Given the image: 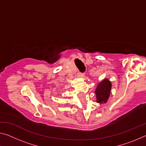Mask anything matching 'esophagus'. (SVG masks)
Listing matches in <instances>:
<instances>
[{
	"instance_id": "obj_1",
	"label": "esophagus",
	"mask_w": 146,
	"mask_h": 146,
	"mask_svg": "<svg viewBox=\"0 0 146 146\" xmlns=\"http://www.w3.org/2000/svg\"><path fill=\"white\" fill-rule=\"evenodd\" d=\"M77 76H78V77H79V78H83L85 77L84 73H80V72L78 73Z\"/></svg>"
}]
</instances>
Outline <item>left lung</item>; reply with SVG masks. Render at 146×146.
Returning a JSON list of instances; mask_svg holds the SVG:
<instances>
[{
  "mask_svg": "<svg viewBox=\"0 0 146 146\" xmlns=\"http://www.w3.org/2000/svg\"><path fill=\"white\" fill-rule=\"evenodd\" d=\"M111 83L108 79H104L102 82L98 84L95 90L97 102L100 104L106 103L110 97Z\"/></svg>",
  "mask_w": 146,
  "mask_h": 146,
  "instance_id": "obj_1",
  "label": "left lung"
}]
</instances>
